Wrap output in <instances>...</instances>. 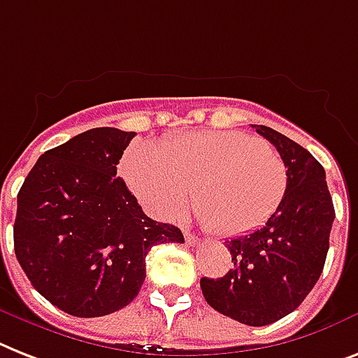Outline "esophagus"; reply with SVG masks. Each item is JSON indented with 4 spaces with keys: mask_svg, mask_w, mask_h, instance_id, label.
<instances>
[{
    "mask_svg": "<svg viewBox=\"0 0 358 358\" xmlns=\"http://www.w3.org/2000/svg\"><path fill=\"white\" fill-rule=\"evenodd\" d=\"M184 237H185V245L187 246H196L199 245V237L191 231H184Z\"/></svg>",
    "mask_w": 358,
    "mask_h": 358,
    "instance_id": "obj_1",
    "label": "esophagus"
}]
</instances>
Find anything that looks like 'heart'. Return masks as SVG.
I'll return each mask as SVG.
<instances>
[{
    "label": "heart",
    "mask_w": 358,
    "mask_h": 358,
    "mask_svg": "<svg viewBox=\"0 0 358 358\" xmlns=\"http://www.w3.org/2000/svg\"><path fill=\"white\" fill-rule=\"evenodd\" d=\"M124 178L158 219L184 213L191 189L202 222L219 235L261 226L280 206L289 171L280 152L245 132H187L154 147L136 143L123 162Z\"/></svg>",
    "instance_id": "b5f03b06"
}]
</instances>
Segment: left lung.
<instances>
[{"label": "left lung", "instance_id": "obj_1", "mask_svg": "<svg viewBox=\"0 0 358 358\" xmlns=\"http://www.w3.org/2000/svg\"><path fill=\"white\" fill-rule=\"evenodd\" d=\"M283 158L289 182L270 219L252 234L226 241L234 268L200 289L215 310L241 324L268 325L300 307L324 270L335 208L325 171L301 145L252 124Z\"/></svg>", "mask_w": 358, "mask_h": 358}]
</instances>
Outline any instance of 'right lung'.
<instances>
[{"mask_svg": "<svg viewBox=\"0 0 358 358\" xmlns=\"http://www.w3.org/2000/svg\"><path fill=\"white\" fill-rule=\"evenodd\" d=\"M136 132L92 129L43 152L18 193L14 252L40 294L78 318H95L138 296L145 257L184 243L176 226L149 219L117 176Z\"/></svg>", "mask_w": 358, "mask_h": 358, "instance_id": "obj_1", "label": "right lung"}]
</instances>
